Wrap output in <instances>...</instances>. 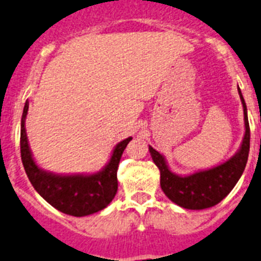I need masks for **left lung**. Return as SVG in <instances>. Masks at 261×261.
Wrapping results in <instances>:
<instances>
[{"mask_svg": "<svg viewBox=\"0 0 261 261\" xmlns=\"http://www.w3.org/2000/svg\"><path fill=\"white\" fill-rule=\"evenodd\" d=\"M238 93L243 106L244 136L238 151L226 162L190 175H177L170 170L165 156L149 146L153 162L161 172V188L168 199L181 208L191 211L212 208L231 192L243 174L250 153V124L247 107L239 87Z\"/></svg>", "mask_w": 261, "mask_h": 261, "instance_id": "8db88e82", "label": "left lung"}]
</instances>
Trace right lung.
Wrapping results in <instances>:
<instances>
[{
    "instance_id": "right-lung-1",
    "label": "right lung",
    "mask_w": 261,
    "mask_h": 261,
    "mask_svg": "<svg viewBox=\"0 0 261 261\" xmlns=\"http://www.w3.org/2000/svg\"><path fill=\"white\" fill-rule=\"evenodd\" d=\"M29 102L23 108L20 121V156L23 167L36 192L57 211L84 217L107 208L117 192V167L124 149L132 137L114 147L107 165L94 174H53L39 167L32 156L26 133Z\"/></svg>"
}]
</instances>
